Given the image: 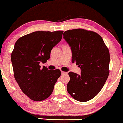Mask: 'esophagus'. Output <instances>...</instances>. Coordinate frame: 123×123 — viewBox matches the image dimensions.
Masks as SVG:
<instances>
[{"label": "esophagus", "mask_w": 123, "mask_h": 123, "mask_svg": "<svg viewBox=\"0 0 123 123\" xmlns=\"http://www.w3.org/2000/svg\"><path fill=\"white\" fill-rule=\"evenodd\" d=\"M61 74H67V72H64V71H61Z\"/></svg>", "instance_id": "34e87169"}]
</instances>
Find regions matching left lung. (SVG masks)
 Here are the masks:
<instances>
[{
	"label": "left lung",
	"mask_w": 123,
	"mask_h": 123,
	"mask_svg": "<svg viewBox=\"0 0 123 123\" xmlns=\"http://www.w3.org/2000/svg\"><path fill=\"white\" fill-rule=\"evenodd\" d=\"M63 38L71 46L72 62L81 69V74L69 72L67 89L79 102H87L101 91L108 77L110 55L108 48L98 34L83 29L69 30Z\"/></svg>",
	"instance_id": "8db88e82"
}]
</instances>
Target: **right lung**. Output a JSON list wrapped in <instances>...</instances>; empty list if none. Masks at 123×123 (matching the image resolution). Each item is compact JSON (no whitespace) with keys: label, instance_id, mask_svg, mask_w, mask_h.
I'll return each mask as SVG.
<instances>
[{"label":"right lung","instance_id":"obj_1","mask_svg":"<svg viewBox=\"0 0 123 123\" xmlns=\"http://www.w3.org/2000/svg\"><path fill=\"white\" fill-rule=\"evenodd\" d=\"M63 31H35L20 37L11 55L15 79L23 92L34 101L52 94L61 71L41 67L50 58L51 51L61 41Z\"/></svg>","mask_w":123,"mask_h":123}]
</instances>
